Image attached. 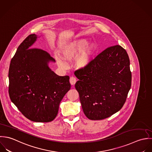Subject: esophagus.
<instances>
[{"label":"esophagus","mask_w":152,"mask_h":152,"mask_svg":"<svg viewBox=\"0 0 152 152\" xmlns=\"http://www.w3.org/2000/svg\"><path fill=\"white\" fill-rule=\"evenodd\" d=\"M76 82V78L75 77H70V83L72 85H74Z\"/></svg>","instance_id":"1"}]
</instances>
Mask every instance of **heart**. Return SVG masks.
Wrapping results in <instances>:
<instances>
[{"label": "heart", "instance_id": "heart-1", "mask_svg": "<svg viewBox=\"0 0 152 152\" xmlns=\"http://www.w3.org/2000/svg\"><path fill=\"white\" fill-rule=\"evenodd\" d=\"M89 44V40L85 38L75 39L61 47V55L64 59L69 61L75 58L82 51L76 58V65L79 68L86 67L91 63L96 52L95 46L91 44L88 46ZM56 61L61 67L65 66L64 61L61 58L57 57Z\"/></svg>", "mask_w": 152, "mask_h": 152}]
</instances>
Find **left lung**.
Masks as SVG:
<instances>
[{
	"label": "left lung",
	"mask_w": 152,
	"mask_h": 152,
	"mask_svg": "<svg viewBox=\"0 0 152 152\" xmlns=\"http://www.w3.org/2000/svg\"><path fill=\"white\" fill-rule=\"evenodd\" d=\"M75 75L79 79L75 88L88 119L103 120L121 109L132 84L129 58L121 46L106 48Z\"/></svg>",
	"instance_id": "8db88e82"
}]
</instances>
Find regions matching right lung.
<instances>
[{"instance_id":"right-lung-1","label":"right lung","mask_w":152,"mask_h":152,"mask_svg":"<svg viewBox=\"0 0 152 152\" xmlns=\"http://www.w3.org/2000/svg\"><path fill=\"white\" fill-rule=\"evenodd\" d=\"M37 36L29 35L19 46L9 70L12 102L28 119L53 121L59 104L71 88L69 76H59L48 66L54 58L41 49L31 48Z\"/></svg>"}]
</instances>
